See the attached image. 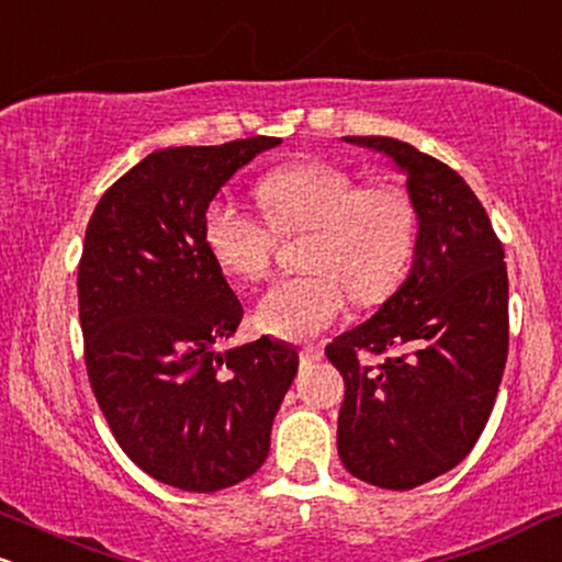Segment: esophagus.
<instances>
[{"mask_svg": "<svg viewBox=\"0 0 562 562\" xmlns=\"http://www.w3.org/2000/svg\"><path fill=\"white\" fill-rule=\"evenodd\" d=\"M324 356V350L319 346H306L301 350V358L303 361H319V358Z\"/></svg>", "mask_w": 562, "mask_h": 562, "instance_id": "34e87169", "label": "esophagus"}]
</instances>
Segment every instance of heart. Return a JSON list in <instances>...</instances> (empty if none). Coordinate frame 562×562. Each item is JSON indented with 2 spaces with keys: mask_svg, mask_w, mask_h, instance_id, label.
<instances>
[{
  "mask_svg": "<svg viewBox=\"0 0 562 562\" xmlns=\"http://www.w3.org/2000/svg\"><path fill=\"white\" fill-rule=\"evenodd\" d=\"M269 220L233 199L209 201L201 238L222 272L259 282L269 274L277 233L311 229L303 246L308 272L280 280L259 301L263 333L306 340L324 333L348 306L380 303L403 280L416 240V212L408 193L376 182L361 186L353 172L324 159L277 167L259 182Z\"/></svg>",
  "mask_w": 562,
  "mask_h": 562,
  "instance_id": "1",
  "label": "heart"
}]
</instances>
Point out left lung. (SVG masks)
Listing matches in <instances>:
<instances>
[{
  "instance_id": "left-lung-1",
  "label": "left lung",
  "mask_w": 562,
  "mask_h": 562,
  "mask_svg": "<svg viewBox=\"0 0 562 562\" xmlns=\"http://www.w3.org/2000/svg\"><path fill=\"white\" fill-rule=\"evenodd\" d=\"M397 165L414 204V267L371 319L335 337L346 380L337 452L361 482L414 490L476 445L508 358L505 251L482 201L405 140L348 135Z\"/></svg>"
}]
</instances>
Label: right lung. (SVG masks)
<instances>
[{
	"label": "right lung",
	"mask_w": 562,
	"mask_h": 562,
	"mask_svg": "<svg viewBox=\"0 0 562 562\" xmlns=\"http://www.w3.org/2000/svg\"><path fill=\"white\" fill-rule=\"evenodd\" d=\"M280 138L148 154L101 195L86 227L78 311L86 369L114 439L182 492L261 469L299 350L272 337L216 350L243 306L201 238L204 209Z\"/></svg>",
	"instance_id": "obj_1"
}]
</instances>
